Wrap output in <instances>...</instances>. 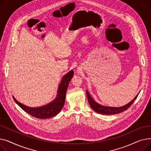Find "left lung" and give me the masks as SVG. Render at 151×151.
<instances>
[{"mask_svg": "<svg viewBox=\"0 0 151 151\" xmlns=\"http://www.w3.org/2000/svg\"><path fill=\"white\" fill-rule=\"evenodd\" d=\"M86 94H87V96H88L89 104L91 107L92 108V109L98 113L103 114H118L124 111L127 109L133 104L134 100L137 99L138 96V93L137 96L134 98V99H133L129 103V104L123 106L109 107V106H103L97 104V103L91 97V95L89 93L88 91H86Z\"/></svg>", "mask_w": 151, "mask_h": 151, "instance_id": "1", "label": "left lung"}]
</instances>
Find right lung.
Here are the masks:
<instances>
[{
    "mask_svg": "<svg viewBox=\"0 0 151 151\" xmlns=\"http://www.w3.org/2000/svg\"><path fill=\"white\" fill-rule=\"evenodd\" d=\"M73 75V71L71 70L68 73L63 76L59 86L57 97L46 105L38 108H30L21 104V103L16 100L14 97H13V98L15 102L24 111L31 116L38 119H47L57 115L64 105L65 95L68 84Z\"/></svg>",
    "mask_w": 151,
    "mask_h": 151,
    "instance_id": "add662e5",
    "label": "right lung"
}]
</instances>
